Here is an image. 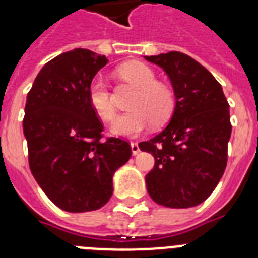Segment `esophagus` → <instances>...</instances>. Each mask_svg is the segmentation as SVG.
Segmentation results:
<instances>
[{
	"instance_id": "1",
	"label": "esophagus",
	"mask_w": 258,
	"mask_h": 258,
	"mask_svg": "<svg viewBox=\"0 0 258 258\" xmlns=\"http://www.w3.org/2000/svg\"><path fill=\"white\" fill-rule=\"evenodd\" d=\"M131 147H132V152H133V155H137L138 152L141 151L140 146H138V143H137V142H132Z\"/></svg>"
}]
</instances>
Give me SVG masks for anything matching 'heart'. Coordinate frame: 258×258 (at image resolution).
Wrapping results in <instances>:
<instances>
[{"instance_id": "obj_1", "label": "heart", "mask_w": 258, "mask_h": 258, "mask_svg": "<svg viewBox=\"0 0 258 258\" xmlns=\"http://www.w3.org/2000/svg\"><path fill=\"white\" fill-rule=\"evenodd\" d=\"M118 75L138 88V93L131 103L132 111L118 116L112 124V132L117 136L136 137L152 124L160 126L174 113L177 106L175 93L166 84L159 83L154 71L141 61H126L117 68ZM89 103L99 117L111 121L116 109L112 95L102 76H95L88 89Z\"/></svg>"}]
</instances>
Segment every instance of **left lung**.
<instances>
[{"instance_id":"left-lung-1","label":"left lung","mask_w":258,"mask_h":258,"mask_svg":"<svg viewBox=\"0 0 258 258\" xmlns=\"http://www.w3.org/2000/svg\"><path fill=\"white\" fill-rule=\"evenodd\" d=\"M166 72L177 106L168 126L140 143L155 157L146 186L155 203L190 208L213 192L227 164L231 136L227 99L213 75L179 51L145 56Z\"/></svg>"}]
</instances>
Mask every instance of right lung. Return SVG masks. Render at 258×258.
Masks as SVG:
<instances>
[{"label": "right lung", "mask_w": 258, "mask_h": 258, "mask_svg": "<svg viewBox=\"0 0 258 258\" xmlns=\"http://www.w3.org/2000/svg\"><path fill=\"white\" fill-rule=\"evenodd\" d=\"M107 61L86 49L63 52L42 67L27 95L29 168L63 211L102 208L112 195L113 173L132 156L126 141L103 140V124L89 103V84Z\"/></svg>", "instance_id": "obj_1"}]
</instances>
